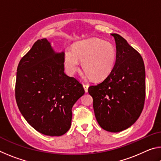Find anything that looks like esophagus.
<instances>
[{"label":"esophagus","mask_w":161,"mask_h":161,"mask_svg":"<svg viewBox=\"0 0 161 161\" xmlns=\"http://www.w3.org/2000/svg\"><path fill=\"white\" fill-rule=\"evenodd\" d=\"M83 87H84V91H85V92L86 93V92H88L89 85H88V84H83Z\"/></svg>","instance_id":"1"}]
</instances>
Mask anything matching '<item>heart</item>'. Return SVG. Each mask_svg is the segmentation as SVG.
Instances as JSON below:
<instances>
[{
    "instance_id": "1",
    "label": "heart",
    "mask_w": 161,
    "mask_h": 161,
    "mask_svg": "<svg viewBox=\"0 0 161 161\" xmlns=\"http://www.w3.org/2000/svg\"><path fill=\"white\" fill-rule=\"evenodd\" d=\"M116 50L109 42L91 39L79 42L72 50L65 53L64 65L70 75L80 68V60L87 75L95 80L107 78L114 69L116 62Z\"/></svg>"
}]
</instances>
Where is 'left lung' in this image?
Listing matches in <instances>:
<instances>
[{
  "label": "left lung",
  "mask_w": 161,
  "mask_h": 161,
  "mask_svg": "<svg viewBox=\"0 0 161 161\" xmlns=\"http://www.w3.org/2000/svg\"><path fill=\"white\" fill-rule=\"evenodd\" d=\"M116 62L111 74L100 84L89 87L95 117L107 131L127 129L137 121L146 97V72L142 57L116 33Z\"/></svg>",
  "instance_id": "1"
}]
</instances>
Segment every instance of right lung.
Listing matches in <instances>:
<instances>
[{
	"label": "right lung",
	"instance_id": "obj_1",
	"mask_svg": "<svg viewBox=\"0 0 161 161\" xmlns=\"http://www.w3.org/2000/svg\"><path fill=\"white\" fill-rule=\"evenodd\" d=\"M64 53L38 40L19 62L15 99L27 122L42 134L59 136L70 129L72 108L84 88L64 73Z\"/></svg>",
	"mask_w": 161,
	"mask_h": 161
}]
</instances>
